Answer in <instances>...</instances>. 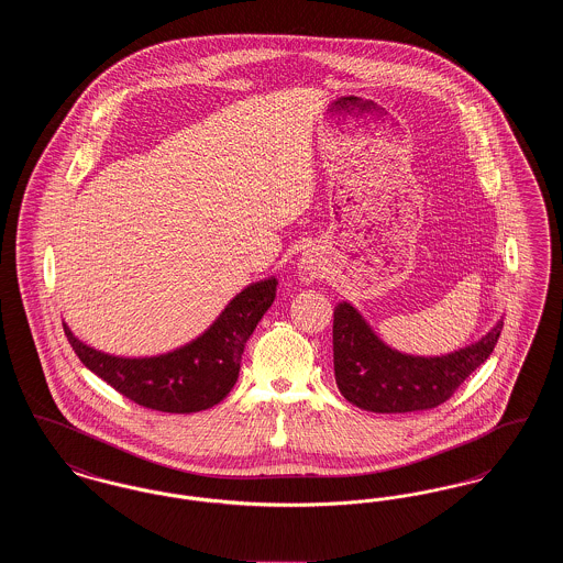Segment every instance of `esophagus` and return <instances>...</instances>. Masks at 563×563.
<instances>
[{"mask_svg":"<svg viewBox=\"0 0 563 563\" xmlns=\"http://www.w3.org/2000/svg\"><path fill=\"white\" fill-rule=\"evenodd\" d=\"M319 264L314 262V260H310V257H303L301 262H299V266H297V278L301 280V283H306V285H310V283H314L317 278H319Z\"/></svg>","mask_w":563,"mask_h":563,"instance_id":"1","label":"esophagus"}]
</instances>
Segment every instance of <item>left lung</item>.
<instances>
[{"label": "left lung", "mask_w": 563, "mask_h": 563, "mask_svg": "<svg viewBox=\"0 0 563 563\" xmlns=\"http://www.w3.org/2000/svg\"><path fill=\"white\" fill-rule=\"evenodd\" d=\"M503 324L464 349L418 356L388 346L350 301H340L333 310L335 384L346 401L374 413L437 407L492 354Z\"/></svg>", "instance_id": "obj_1"}]
</instances>
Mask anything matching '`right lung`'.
<instances>
[{"label": "right lung", "instance_id": "obj_1", "mask_svg": "<svg viewBox=\"0 0 563 563\" xmlns=\"http://www.w3.org/2000/svg\"><path fill=\"white\" fill-rule=\"evenodd\" d=\"M274 276L246 285L198 338L154 356H115L65 335L81 363L120 395L166 413H194L228 397L241 372L242 352L276 297Z\"/></svg>", "mask_w": 563, "mask_h": 563}]
</instances>
